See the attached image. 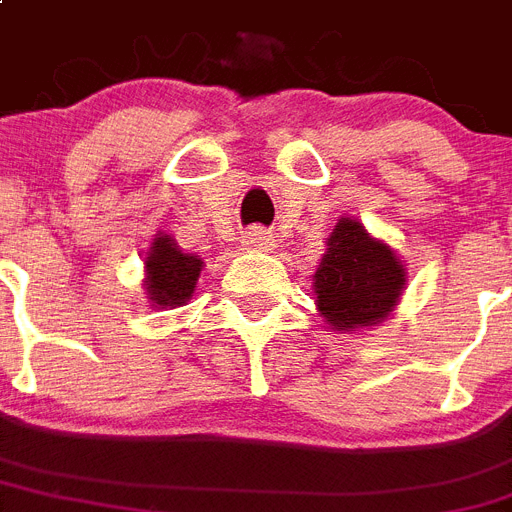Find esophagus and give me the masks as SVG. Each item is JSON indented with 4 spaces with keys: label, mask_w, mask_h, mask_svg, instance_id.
I'll return each instance as SVG.
<instances>
[{
    "label": "esophagus",
    "mask_w": 512,
    "mask_h": 512,
    "mask_svg": "<svg viewBox=\"0 0 512 512\" xmlns=\"http://www.w3.org/2000/svg\"><path fill=\"white\" fill-rule=\"evenodd\" d=\"M244 247H247V250H260V252L273 250V234L262 229V226H252V229L244 234Z\"/></svg>",
    "instance_id": "esophagus-1"
}]
</instances>
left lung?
<instances>
[{"instance_id": "1", "label": "left lung", "mask_w": 512, "mask_h": 512, "mask_svg": "<svg viewBox=\"0 0 512 512\" xmlns=\"http://www.w3.org/2000/svg\"><path fill=\"white\" fill-rule=\"evenodd\" d=\"M404 265L358 219H340L314 273L317 309L332 330L355 332L389 317L404 291Z\"/></svg>"}]
</instances>
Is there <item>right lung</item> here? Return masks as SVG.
I'll list each match as a JSON object with an SVG mask.
<instances>
[{"label": "right lung", "instance_id": "1", "mask_svg": "<svg viewBox=\"0 0 512 512\" xmlns=\"http://www.w3.org/2000/svg\"><path fill=\"white\" fill-rule=\"evenodd\" d=\"M146 299L157 309H175L188 304L195 283L201 278L203 260L182 252L170 234H157L146 252Z\"/></svg>", "mask_w": 512, "mask_h": 512}]
</instances>
